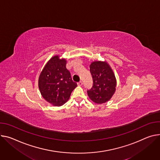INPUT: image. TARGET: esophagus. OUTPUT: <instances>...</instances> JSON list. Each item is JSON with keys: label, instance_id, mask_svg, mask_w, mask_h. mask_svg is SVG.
Listing matches in <instances>:
<instances>
[{"label": "esophagus", "instance_id": "obj_1", "mask_svg": "<svg viewBox=\"0 0 160 160\" xmlns=\"http://www.w3.org/2000/svg\"><path fill=\"white\" fill-rule=\"evenodd\" d=\"M77 84H78V86H82V84H83V83H82V81H80V82H78L77 83Z\"/></svg>", "mask_w": 160, "mask_h": 160}]
</instances>
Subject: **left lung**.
I'll return each instance as SVG.
<instances>
[{
	"instance_id": "left-lung-1",
	"label": "left lung",
	"mask_w": 160,
	"mask_h": 160,
	"mask_svg": "<svg viewBox=\"0 0 160 160\" xmlns=\"http://www.w3.org/2000/svg\"><path fill=\"white\" fill-rule=\"evenodd\" d=\"M90 71L93 85L88 91V96L94 103H104L111 99L115 91L117 82L115 75L109 64L102 61L92 62Z\"/></svg>"
}]
</instances>
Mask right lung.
I'll return each instance as SVG.
<instances>
[{
	"instance_id": "1",
	"label": "right lung",
	"mask_w": 160,
	"mask_h": 160,
	"mask_svg": "<svg viewBox=\"0 0 160 160\" xmlns=\"http://www.w3.org/2000/svg\"><path fill=\"white\" fill-rule=\"evenodd\" d=\"M38 86L42 98L48 103L61 106L67 102L77 83L72 80L70 72L66 68V59H61L55 55L42 70Z\"/></svg>"
}]
</instances>
